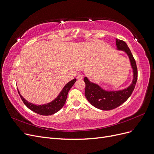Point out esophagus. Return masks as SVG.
<instances>
[{
  "label": "esophagus",
  "instance_id": "obj_1",
  "mask_svg": "<svg viewBox=\"0 0 154 154\" xmlns=\"http://www.w3.org/2000/svg\"><path fill=\"white\" fill-rule=\"evenodd\" d=\"M77 79H78V80H82V79H83V75H82V74H79V75H77Z\"/></svg>",
  "mask_w": 154,
  "mask_h": 154
}]
</instances>
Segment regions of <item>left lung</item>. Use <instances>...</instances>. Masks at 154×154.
<instances>
[{
  "label": "left lung",
  "mask_w": 154,
  "mask_h": 154,
  "mask_svg": "<svg viewBox=\"0 0 154 154\" xmlns=\"http://www.w3.org/2000/svg\"><path fill=\"white\" fill-rule=\"evenodd\" d=\"M116 49L124 51L129 60L131 67L133 70V80L129 86L123 89L109 91L101 88L98 84L91 82L87 77L84 79V81L86 83V98L93 106L102 110L114 109L124 103L131 95L137 81V66L127 44L116 38Z\"/></svg>",
  "instance_id": "1"
}]
</instances>
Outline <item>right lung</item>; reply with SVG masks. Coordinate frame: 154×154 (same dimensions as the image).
<instances>
[{"label":"right lung","mask_w":154,"mask_h":154,"mask_svg":"<svg viewBox=\"0 0 154 154\" xmlns=\"http://www.w3.org/2000/svg\"><path fill=\"white\" fill-rule=\"evenodd\" d=\"M76 79H73L72 81L66 84L65 86L61 91L60 94L58 95V96L52 101H51L46 104L35 105L32 103H30V102H28L20 94L18 89V91L22 101H23L24 104L28 109L40 115L50 116L58 112L64 106L67 98L68 93L71 89V88L73 86L74 83L76 82Z\"/></svg>","instance_id":"1"}]
</instances>
